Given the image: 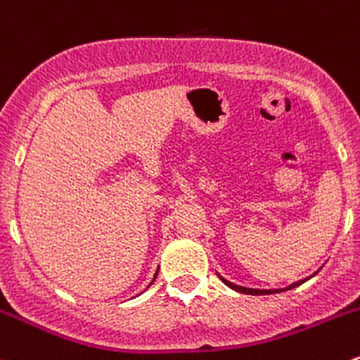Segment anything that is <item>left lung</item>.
Segmentation results:
<instances>
[{"label":"left lung","mask_w":360,"mask_h":360,"mask_svg":"<svg viewBox=\"0 0 360 360\" xmlns=\"http://www.w3.org/2000/svg\"><path fill=\"white\" fill-rule=\"evenodd\" d=\"M311 276H313V275H311ZM311 276H308V278H302V280H300V282L290 283V285L283 287V289H250V287H241V285H236V283L229 282V280H226V278H224V276H220V275H219V278L222 280V282L226 283V285L229 287V289L236 290V292H241V294H250V296H268V294L283 292V290H290V289H294V287H300L301 283H304L306 280H309V278H311Z\"/></svg>","instance_id":"1"}]
</instances>
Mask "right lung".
<instances>
[{
    "instance_id": "right-lung-1",
    "label": "right lung",
    "mask_w": 360,
    "mask_h": 360,
    "mask_svg": "<svg viewBox=\"0 0 360 360\" xmlns=\"http://www.w3.org/2000/svg\"><path fill=\"white\" fill-rule=\"evenodd\" d=\"M158 273H159V271H155V275H154V280H155V276H158ZM154 280H152V282H150V285H152V283H154Z\"/></svg>"
}]
</instances>
